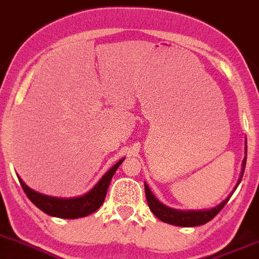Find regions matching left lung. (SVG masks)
<instances>
[{
	"label": "left lung",
	"instance_id": "8db88e82",
	"mask_svg": "<svg viewBox=\"0 0 259 259\" xmlns=\"http://www.w3.org/2000/svg\"><path fill=\"white\" fill-rule=\"evenodd\" d=\"M244 159L242 162V170L240 174V178H238V182L236 184L235 189L232 190V193L230 194L221 204H219L218 206L210 208V210H188V211H182V210H177V208H171L165 206V205L162 204L159 200L157 199L153 193L149 189V186L144 183V190H146V197H147V202H148V206L151 208V211L157 216L160 221L166 222V224L174 225V226H182V227H194V226H200V225H205L206 222L211 221L216 215L222 210V207L227 204V201L230 200L231 195L235 193V190L237 189L238 184L241 183L242 177H243V171L244 168H246V159H247V141H246V146H244Z\"/></svg>",
	"mask_w": 259,
	"mask_h": 259
}]
</instances>
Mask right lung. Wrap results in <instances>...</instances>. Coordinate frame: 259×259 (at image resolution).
Here are the masks:
<instances>
[{"mask_svg": "<svg viewBox=\"0 0 259 259\" xmlns=\"http://www.w3.org/2000/svg\"><path fill=\"white\" fill-rule=\"evenodd\" d=\"M123 160L124 158H122L119 162L116 163L89 193H86L82 196L71 197V199L43 195V194L34 191L29 186H27L19 177L18 180L30 201L38 208H40L43 212H46L47 215L60 219L84 218V216L95 212L97 208H100V206L104 204L111 179H112L113 174H115V171L117 170V168Z\"/></svg>", "mask_w": 259, "mask_h": 259, "instance_id": "add662e5", "label": "right lung"}]
</instances>
